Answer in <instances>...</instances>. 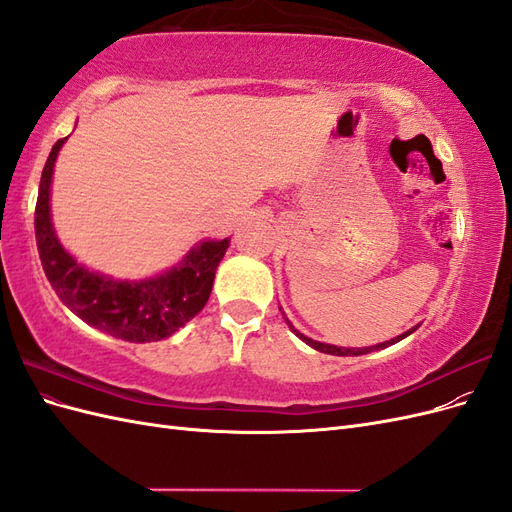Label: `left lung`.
Listing matches in <instances>:
<instances>
[{
  "mask_svg": "<svg viewBox=\"0 0 512 512\" xmlns=\"http://www.w3.org/2000/svg\"><path fill=\"white\" fill-rule=\"evenodd\" d=\"M280 312H282V316H284V320H286V324H288V329H290L294 335H297V337L301 339V342H305L307 346H312V348H314V350H318V352H324V354H335V356H361V354H369V352H376V350H384V348H389V346H393V344L401 342V339H406L408 335H412L418 327H421V324H416V327L408 329L406 333H401V335H397V337L389 339V342H382V344H376V346H365V348H346V346L322 344V342H316V339H312V337L303 335L301 331L294 329V324L286 318V314H284V309H282V307H280Z\"/></svg>",
  "mask_w": 512,
  "mask_h": 512,
  "instance_id": "left-lung-1",
  "label": "left lung"
}]
</instances>
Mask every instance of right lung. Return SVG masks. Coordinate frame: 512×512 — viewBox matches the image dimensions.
Wrapping results in <instances>:
<instances>
[{
	"label": "right lung",
	"instance_id": "obj_1",
	"mask_svg": "<svg viewBox=\"0 0 512 512\" xmlns=\"http://www.w3.org/2000/svg\"><path fill=\"white\" fill-rule=\"evenodd\" d=\"M66 141L53 145L40 179L34 226L42 269L61 303L89 327L123 342H160L205 307L230 239L198 241L175 267L143 280H117L85 267L59 241L51 215L55 162Z\"/></svg>",
	"mask_w": 512,
	"mask_h": 512
}]
</instances>
